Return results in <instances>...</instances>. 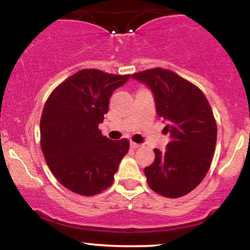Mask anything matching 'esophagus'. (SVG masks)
<instances>
[{
  "instance_id": "1",
  "label": "esophagus",
  "mask_w": 250,
  "mask_h": 250,
  "mask_svg": "<svg viewBox=\"0 0 250 250\" xmlns=\"http://www.w3.org/2000/svg\"><path fill=\"white\" fill-rule=\"evenodd\" d=\"M140 147H141V145H137V143H135V142H130V148L137 149V148H140Z\"/></svg>"
}]
</instances>
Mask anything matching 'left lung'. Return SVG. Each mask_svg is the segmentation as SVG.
<instances>
[{
  "label": "left lung",
  "mask_w": 250,
  "mask_h": 250,
  "mask_svg": "<svg viewBox=\"0 0 250 250\" xmlns=\"http://www.w3.org/2000/svg\"><path fill=\"white\" fill-rule=\"evenodd\" d=\"M154 95L156 113L170 142L154 149L153 165L145 168L147 182L162 196L181 197L202 182L210 167L217 128L209 102L196 85L173 73L154 68L133 74Z\"/></svg>",
  "instance_id": "1"
}]
</instances>
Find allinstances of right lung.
Segmentation results:
<instances>
[{
  "instance_id": "add662e5",
  "label": "right lung",
  "mask_w": 250,
  "mask_h": 250,
  "mask_svg": "<svg viewBox=\"0 0 250 250\" xmlns=\"http://www.w3.org/2000/svg\"><path fill=\"white\" fill-rule=\"evenodd\" d=\"M129 76L80 70L45 102L40 122L42 153L57 181L74 193L91 196L110 187L128 153L127 139L109 140L99 125L108 113L113 91Z\"/></svg>"
}]
</instances>
